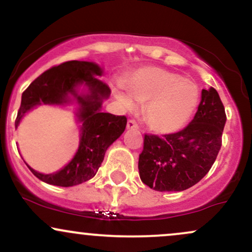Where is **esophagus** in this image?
<instances>
[{
    "instance_id": "1",
    "label": "esophagus",
    "mask_w": 252,
    "mask_h": 252,
    "mask_svg": "<svg viewBox=\"0 0 252 252\" xmlns=\"http://www.w3.org/2000/svg\"><path fill=\"white\" fill-rule=\"evenodd\" d=\"M126 129L128 130H137V124H136L134 121H128V123H126Z\"/></svg>"
}]
</instances>
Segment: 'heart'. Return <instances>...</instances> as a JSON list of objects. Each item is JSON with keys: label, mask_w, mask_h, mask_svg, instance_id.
<instances>
[{"label": "heart", "mask_w": 252, "mask_h": 252, "mask_svg": "<svg viewBox=\"0 0 252 252\" xmlns=\"http://www.w3.org/2000/svg\"><path fill=\"white\" fill-rule=\"evenodd\" d=\"M126 88V91L115 89V97L129 111L136 109V102L147 103L144 122L158 135H172L181 130L198 105L195 84L162 67L140 68L129 77Z\"/></svg>", "instance_id": "b5f03b06"}]
</instances>
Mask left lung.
<instances>
[{
    "instance_id": "8db88e82",
    "label": "left lung",
    "mask_w": 252,
    "mask_h": 252,
    "mask_svg": "<svg viewBox=\"0 0 252 252\" xmlns=\"http://www.w3.org/2000/svg\"><path fill=\"white\" fill-rule=\"evenodd\" d=\"M226 115L218 92L202 89L194 118L181 131L144 136L138 173L143 184L158 192H181L209 173L221 147Z\"/></svg>"
}]
</instances>
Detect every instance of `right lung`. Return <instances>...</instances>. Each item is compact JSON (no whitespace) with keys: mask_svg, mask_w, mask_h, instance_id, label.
Listing matches in <instances>:
<instances>
[{"mask_svg":"<svg viewBox=\"0 0 252 252\" xmlns=\"http://www.w3.org/2000/svg\"><path fill=\"white\" fill-rule=\"evenodd\" d=\"M103 74V67L96 63L72 60L43 72L22 94L15 128L28 112L40 105L73 106L79 124V146L63 168L45 174L26 163L46 184L71 187L92 179L106 150L124 132L126 117L102 111L104 100L111 94L109 86L98 79Z\"/></svg>","mask_w":252,"mask_h":252,"instance_id":"1","label":"right lung"}]
</instances>
